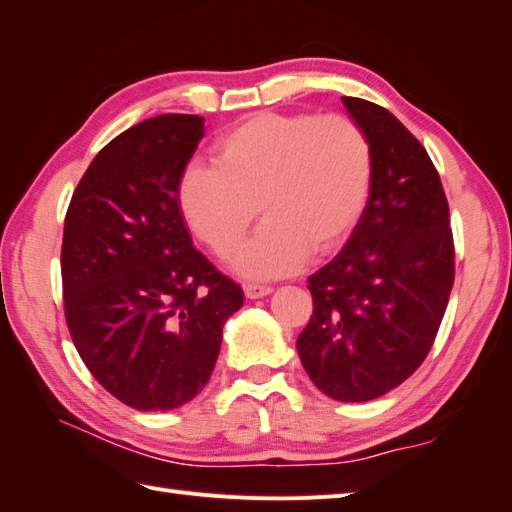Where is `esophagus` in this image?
Returning a JSON list of instances; mask_svg holds the SVG:
<instances>
[{
    "mask_svg": "<svg viewBox=\"0 0 512 512\" xmlns=\"http://www.w3.org/2000/svg\"><path fill=\"white\" fill-rule=\"evenodd\" d=\"M245 291V298L249 300H258V298H265V295L271 293V287L267 285H256V282H247V285L243 287Z\"/></svg>",
    "mask_w": 512,
    "mask_h": 512,
    "instance_id": "obj_1",
    "label": "esophagus"
}]
</instances>
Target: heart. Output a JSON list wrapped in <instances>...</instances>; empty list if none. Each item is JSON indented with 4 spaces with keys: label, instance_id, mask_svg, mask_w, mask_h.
Here are the masks:
<instances>
[{
    "label": "heart",
    "instance_id": "obj_1",
    "mask_svg": "<svg viewBox=\"0 0 512 512\" xmlns=\"http://www.w3.org/2000/svg\"><path fill=\"white\" fill-rule=\"evenodd\" d=\"M374 181L368 133L346 113H256L212 144V166L190 164L177 184L188 227L245 278H278L342 245L366 212Z\"/></svg>",
    "mask_w": 512,
    "mask_h": 512
}]
</instances>
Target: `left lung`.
I'll list each match as a JSON object with an SVG mask.
<instances>
[{
    "instance_id": "8db88e82",
    "label": "left lung",
    "mask_w": 512,
    "mask_h": 512,
    "mask_svg": "<svg viewBox=\"0 0 512 512\" xmlns=\"http://www.w3.org/2000/svg\"><path fill=\"white\" fill-rule=\"evenodd\" d=\"M342 102L372 142V192L342 252L309 278L313 315L295 346L326 396L363 403L425 361L456 254L449 203L423 144L388 109L350 96Z\"/></svg>"
}]
</instances>
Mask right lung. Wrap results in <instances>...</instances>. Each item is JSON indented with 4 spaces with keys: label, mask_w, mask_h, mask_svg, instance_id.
Here are the masks:
<instances>
[{
    "label": "right lung",
    "mask_w": 512,
    "mask_h": 512,
    "mask_svg": "<svg viewBox=\"0 0 512 512\" xmlns=\"http://www.w3.org/2000/svg\"><path fill=\"white\" fill-rule=\"evenodd\" d=\"M203 118L164 113L113 138L85 170L65 214V320L109 394L168 412L206 388L223 324L243 289L192 247L177 184Z\"/></svg>",
    "instance_id": "add662e5"
}]
</instances>
